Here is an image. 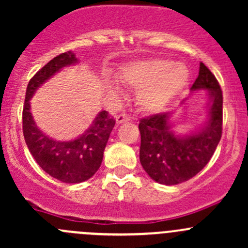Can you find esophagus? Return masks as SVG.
I'll return each mask as SVG.
<instances>
[{
  "label": "esophagus",
  "mask_w": 248,
  "mask_h": 248,
  "mask_svg": "<svg viewBox=\"0 0 248 248\" xmlns=\"http://www.w3.org/2000/svg\"><path fill=\"white\" fill-rule=\"evenodd\" d=\"M129 120H131V117L127 114H120L116 116V124H124V122L129 121Z\"/></svg>",
  "instance_id": "1"
}]
</instances>
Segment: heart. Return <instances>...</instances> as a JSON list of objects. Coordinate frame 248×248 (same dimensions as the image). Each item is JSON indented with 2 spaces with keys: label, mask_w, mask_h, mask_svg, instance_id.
Returning a JSON list of instances; mask_svg holds the SVG:
<instances>
[{
  "label": "heart",
  "mask_w": 248,
  "mask_h": 248,
  "mask_svg": "<svg viewBox=\"0 0 248 248\" xmlns=\"http://www.w3.org/2000/svg\"><path fill=\"white\" fill-rule=\"evenodd\" d=\"M189 79L185 64L175 63L169 59H150L133 62L124 67L120 80L124 85L139 89L137 103L145 111H159L179 94ZM117 91L114 84L109 85Z\"/></svg>",
  "instance_id": "b5f03b06"
}]
</instances>
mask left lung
<instances>
[{"mask_svg": "<svg viewBox=\"0 0 248 248\" xmlns=\"http://www.w3.org/2000/svg\"><path fill=\"white\" fill-rule=\"evenodd\" d=\"M206 89L212 98L209 120L202 131L177 138L169 131V114L161 112L139 121L140 163L151 179L163 185H177L196 176L209 163L222 137L223 96L216 77L204 63L192 91Z\"/></svg>", "mask_w": 248, "mask_h": 248, "instance_id": "obj_1", "label": "left lung"}]
</instances>
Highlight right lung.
<instances>
[{"label":"right lung","mask_w":248,"mask_h":248,"mask_svg":"<svg viewBox=\"0 0 248 248\" xmlns=\"http://www.w3.org/2000/svg\"><path fill=\"white\" fill-rule=\"evenodd\" d=\"M74 62L76 56L68 51L57 55L42 67L29 81L22 109V132L30 152L44 171L67 184H79L98 170L115 126V119L104 110L81 137L72 141H56L37 128L30 111V98L46 80Z\"/></svg>","instance_id":"right-lung-1"}]
</instances>
